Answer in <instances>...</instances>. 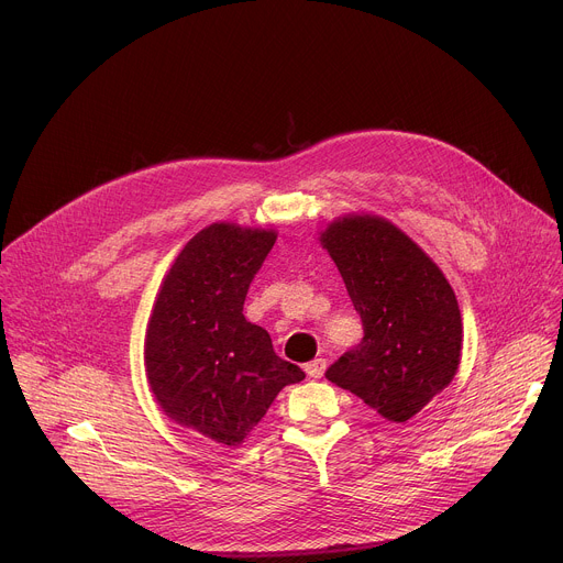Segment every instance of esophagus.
Wrapping results in <instances>:
<instances>
[{
	"mask_svg": "<svg viewBox=\"0 0 563 563\" xmlns=\"http://www.w3.org/2000/svg\"><path fill=\"white\" fill-rule=\"evenodd\" d=\"M325 367H328V361H325V358H313L311 363L305 365V372H307V376H311V378H320V376L325 374Z\"/></svg>",
	"mask_w": 563,
	"mask_h": 563,
	"instance_id": "obj_1",
	"label": "esophagus"
}]
</instances>
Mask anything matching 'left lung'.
<instances>
[{"label":"left lung","instance_id":"left-lung-1","mask_svg":"<svg viewBox=\"0 0 563 563\" xmlns=\"http://www.w3.org/2000/svg\"><path fill=\"white\" fill-rule=\"evenodd\" d=\"M336 263L363 341L328 372L391 423H406L454 378L461 363V311L437 263L389 220L347 213L318 235Z\"/></svg>","mask_w":563,"mask_h":563}]
</instances>
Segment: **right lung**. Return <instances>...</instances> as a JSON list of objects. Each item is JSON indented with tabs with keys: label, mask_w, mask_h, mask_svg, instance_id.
Listing matches in <instances>:
<instances>
[{
	"label": "right lung",
	"mask_w": 563,
	"mask_h": 563,
	"mask_svg": "<svg viewBox=\"0 0 563 563\" xmlns=\"http://www.w3.org/2000/svg\"><path fill=\"white\" fill-rule=\"evenodd\" d=\"M276 235L235 222L198 231L163 278L146 323L144 372L157 406L227 448L250 437L285 385L305 378L243 313Z\"/></svg>",
	"instance_id": "1"
}]
</instances>
